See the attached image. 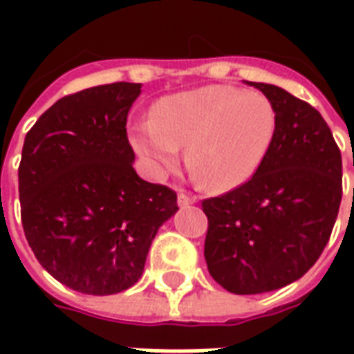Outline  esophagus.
Listing matches in <instances>:
<instances>
[{"instance_id": "obj_1", "label": "esophagus", "mask_w": 354, "mask_h": 354, "mask_svg": "<svg viewBox=\"0 0 354 354\" xmlns=\"http://www.w3.org/2000/svg\"><path fill=\"white\" fill-rule=\"evenodd\" d=\"M194 202H196V198L189 196L187 193H183V191H180V193H178V205H180V207H187V205H193Z\"/></svg>"}]
</instances>
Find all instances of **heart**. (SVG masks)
<instances>
[{"instance_id":"obj_1","label":"heart","mask_w":354,"mask_h":354,"mask_svg":"<svg viewBox=\"0 0 354 354\" xmlns=\"http://www.w3.org/2000/svg\"><path fill=\"white\" fill-rule=\"evenodd\" d=\"M277 128L274 104L261 93L226 84L202 86L161 97L150 121L128 128V141L152 178L187 163L209 189H233L255 174L268 154Z\"/></svg>"}]
</instances>
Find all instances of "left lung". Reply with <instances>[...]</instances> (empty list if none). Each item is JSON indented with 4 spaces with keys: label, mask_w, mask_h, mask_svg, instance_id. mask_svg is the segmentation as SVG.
Listing matches in <instances>:
<instances>
[{
    "label": "left lung",
    "mask_w": 354,
    "mask_h": 354,
    "mask_svg": "<svg viewBox=\"0 0 354 354\" xmlns=\"http://www.w3.org/2000/svg\"><path fill=\"white\" fill-rule=\"evenodd\" d=\"M248 84L274 104L277 128L250 182L202 202L204 257L226 290L263 294L303 277L327 246L342 202V154L316 108L279 86Z\"/></svg>",
    "instance_id": "1"
}]
</instances>
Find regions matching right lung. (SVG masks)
Listing matches in <instances>:
<instances>
[{
  "label": "right lung",
  "mask_w": 354,
  "mask_h": 354,
  "mask_svg": "<svg viewBox=\"0 0 354 354\" xmlns=\"http://www.w3.org/2000/svg\"><path fill=\"white\" fill-rule=\"evenodd\" d=\"M141 84L95 86L57 101L25 136L21 222L38 263L62 285L110 296L136 285L176 193L133 169L127 118Z\"/></svg>",
  "instance_id": "obj_1"
}]
</instances>
